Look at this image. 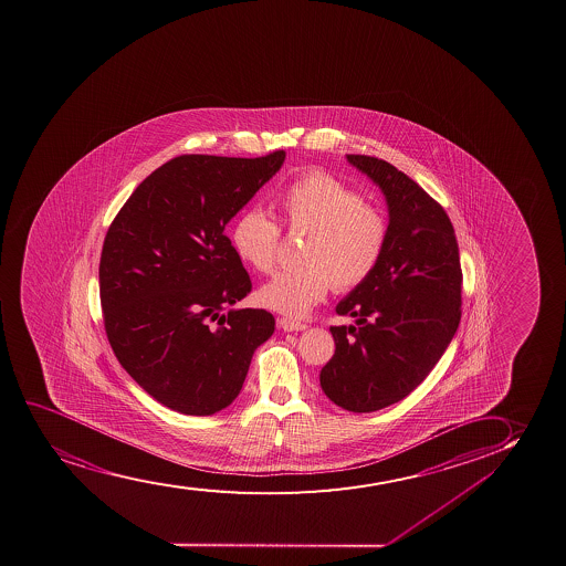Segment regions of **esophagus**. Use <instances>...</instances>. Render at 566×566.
I'll use <instances>...</instances> for the list:
<instances>
[{
    "label": "esophagus",
    "mask_w": 566,
    "mask_h": 566,
    "mask_svg": "<svg viewBox=\"0 0 566 566\" xmlns=\"http://www.w3.org/2000/svg\"><path fill=\"white\" fill-rule=\"evenodd\" d=\"M280 327L286 331V333H293V331H306L307 325L306 323H300V321L283 317V319H280Z\"/></svg>",
    "instance_id": "esophagus-1"
}]
</instances>
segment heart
Wrapping results in <instances>:
<instances>
[{"mask_svg": "<svg viewBox=\"0 0 566 566\" xmlns=\"http://www.w3.org/2000/svg\"><path fill=\"white\" fill-rule=\"evenodd\" d=\"M286 232L306 235L304 266L283 270L260 289L262 306L280 314L306 315L336 291H354L376 272L386 252L389 220L380 207L363 201L338 178L310 170L294 178L277 198ZM233 251L260 273H272L281 247V226L260 209L241 212L232 228Z\"/></svg>", "mask_w": 566, "mask_h": 566, "instance_id": "heart-1", "label": "heart"}]
</instances>
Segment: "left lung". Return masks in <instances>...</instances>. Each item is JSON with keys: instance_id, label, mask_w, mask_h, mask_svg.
Listing matches in <instances>:
<instances>
[{"instance_id": "obj_1", "label": "left lung", "mask_w": 566, "mask_h": 566, "mask_svg": "<svg viewBox=\"0 0 566 566\" xmlns=\"http://www.w3.org/2000/svg\"><path fill=\"white\" fill-rule=\"evenodd\" d=\"M347 161L386 196L389 239L376 272L336 306L357 325L331 327L334 355L321 388L342 409L375 412L415 391L441 359L462 317L457 233L436 199L394 165Z\"/></svg>"}]
</instances>
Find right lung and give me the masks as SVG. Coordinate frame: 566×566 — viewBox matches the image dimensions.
I'll return each mask as SVG.
<instances>
[{
  "mask_svg": "<svg viewBox=\"0 0 566 566\" xmlns=\"http://www.w3.org/2000/svg\"><path fill=\"white\" fill-rule=\"evenodd\" d=\"M283 161V150L175 157L109 224L98 266L106 336L130 378L170 410L226 409L273 334L266 310L222 314L252 289L224 228Z\"/></svg>",
  "mask_w": 566,
  "mask_h": 566,
  "instance_id": "1",
  "label": "right lung"
}]
</instances>
